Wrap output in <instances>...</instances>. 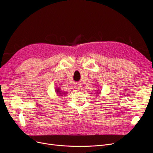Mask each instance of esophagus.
Masks as SVG:
<instances>
[{
  "label": "esophagus",
  "mask_w": 153,
  "mask_h": 153,
  "mask_svg": "<svg viewBox=\"0 0 153 153\" xmlns=\"http://www.w3.org/2000/svg\"><path fill=\"white\" fill-rule=\"evenodd\" d=\"M75 87H76V89H77V90H80V89H81V84H77L75 85Z\"/></svg>",
  "instance_id": "obj_1"
}]
</instances>
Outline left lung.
Returning a JSON list of instances; mask_svg holds the SVG:
<instances>
[{
    "label": "left lung",
    "mask_w": 153,
    "mask_h": 153,
    "mask_svg": "<svg viewBox=\"0 0 153 153\" xmlns=\"http://www.w3.org/2000/svg\"><path fill=\"white\" fill-rule=\"evenodd\" d=\"M97 92V93H98V92Z\"/></svg>",
    "instance_id": "8db88e82"
}]
</instances>
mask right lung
I'll return each instance as SVG.
<instances>
[{"label":"right lung","instance_id":"right-lung-1","mask_svg":"<svg viewBox=\"0 0 153 153\" xmlns=\"http://www.w3.org/2000/svg\"><path fill=\"white\" fill-rule=\"evenodd\" d=\"M56 93H57V94H59V95H62L63 94H67L68 93V92H61V91H60L59 88H56ZM60 96H62V95H60Z\"/></svg>","mask_w":153,"mask_h":153}]
</instances>
